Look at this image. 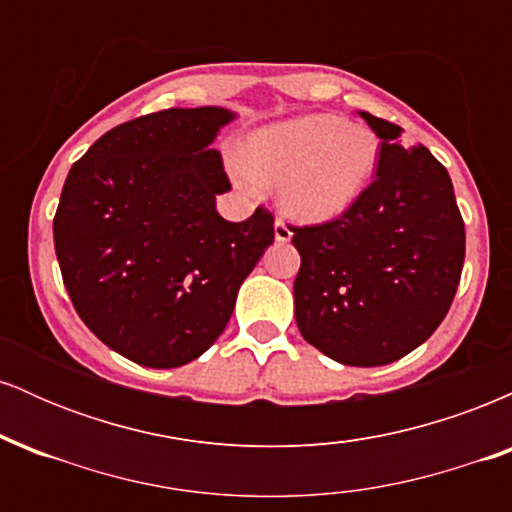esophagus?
<instances>
[{"mask_svg":"<svg viewBox=\"0 0 512 512\" xmlns=\"http://www.w3.org/2000/svg\"><path fill=\"white\" fill-rule=\"evenodd\" d=\"M291 236H293V233H291L289 223L276 219L274 221V238H276V243H289Z\"/></svg>","mask_w":512,"mask_h":512,"instance_id":"1","label":"esophagus"}]
</instances>
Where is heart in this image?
Listing matches in <instances>:
<instances>
[{
    "label": "heart",
    "instance_id": "heart-1",
    "mask_svg": "<svg viewBox=\"0 0 512 512\" xmlns=\"http://www.w3.org/2000/svg\"><path fill=\"white\" fill-rule=\"evenodd\" d=\"M233 166L243 187L279 185V199L301 221L339 216L366 190L378 166V142L339 115H303L264 127Z\"/></svg>",
    "mask_w": 512,
    "mask_h": 512
}]
</instances>
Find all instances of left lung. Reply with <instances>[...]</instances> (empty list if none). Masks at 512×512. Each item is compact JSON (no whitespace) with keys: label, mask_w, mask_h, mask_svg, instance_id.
I'll list each match as a JSON object with an SVG mask.
<instances>
[{"label":"left lung","mask_w":512,"mask_h":512,"mask_svg":"<svg viewBox=\"0 0 512 512\" xmlns=\"http://www.w3.org/2000/svg\"><path fill=\"white\" fill-rule=\"evenodd\" d=\"M380 137L375 180L337 219L291 226L303 339L344 366H385L424 344L448 315L464 262L452 180L402 127L361 113Z\"/></svg>","instance_id":"left-lung-1"}]
</instances>
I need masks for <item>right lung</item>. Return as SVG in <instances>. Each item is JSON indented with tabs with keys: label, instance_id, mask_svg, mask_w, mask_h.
I'll use <instances>...</instances> for the list:
<instances>
[{
	"label": "right lung",
	"instance_id": "right-lung-1",
	"mask_svg": "<svg viewBox=\"0 0 512 512\" xmlns=\"http://www.w3.org/2000/svg\"><path fill=\"white\" fill-rule=\"evenodd\" d=\"M223 108H168L105 132L69 170L55 252L76 313L105 346L149 368H178L219 339L240 284L274 243L257 207L231 223V190L209 149Z\"/></svg>",
	"mask_w": 512,
	"mask_h": 512
}]
</instances>
